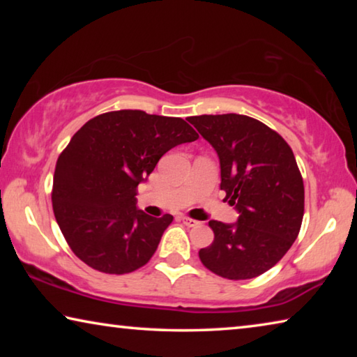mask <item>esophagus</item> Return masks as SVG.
<instances>
[{
  "mask_svg": "<svg viewBox=\"0 0 357 357\" xmlns=\"http://www.w3.org/2000/svg\"><path fill=\"white\" fill-rule=\"evenodd\" d=\"M179 219L183 220V223H185L187 227H197V225H200V222L195 220V219H190V217H187V215H181Z\"/></svg>",
  "mask_w": 357,
  "mask_h": 357,
  "instance_id": "34e87169",
  "label": "esophagus"
}]
</instances>
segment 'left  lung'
Listing matches in <instances>:
<instances>
[{
	"label": "left lung",
	"instance_id": "obj_1",
	"mask_svg": "<svg viewBox=\"0 0 357 357\" xmlns=\"http://www.w3.org/2000/svg\"><path fill=\"white\" fill-rule=\"evenodd\" d=\"M189 123L220 162V189L238 220H209L214 241L198 255L214 274L245 280L269 271L298 238L304 217V183L288 143L244 114H202Z\"/></svg>",
	"mask_w": 357,
	"mask_h": 357
}]
</instances>
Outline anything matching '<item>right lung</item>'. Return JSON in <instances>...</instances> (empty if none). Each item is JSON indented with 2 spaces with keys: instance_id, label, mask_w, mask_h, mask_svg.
Here are the masks:
<instances>
[{
  "instance_id": "add662e5",
  "label": "right lung",
  "mask_w": 357,
  "mask_h": 357,
  "mask_svg": "<svg viewBox=\"0 0 357 357\" xmlns=\"http://www.w3.org/2000/svg\"><path fill=\"white\" fill-rule=\"evenodd\" d=\"M197 138L184 119L142 110L89 119L58 157L53 176V213L72 252L107 274L146 264L173 215L138 209L137 187L167 151Z\"/></svg>"
}]
</instances>
